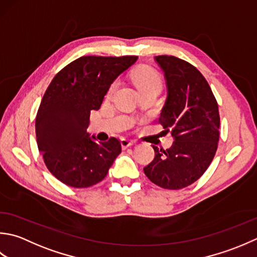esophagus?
Listing matches in <instances>:
<instances>
[{"mask_svg":"<svg viewBox=\"0 0 257 257\" xmlns=\"http://www.w3.org/2000/svg\"><path fill=\"white\" fill-rule=\"evenodd\" d=\"M135 144V141H131V140H127V139H122L121 140V145H122V149L125 150L130 148V146H132Z\"/></svg>","mask_w":257,"mask_h":257,"instance_id":"esophagus-1","label":"esophagus"}]
</instances>
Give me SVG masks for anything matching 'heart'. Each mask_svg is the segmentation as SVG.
<instances>
[{"label":"heart","instance_id":"1","mask_svg":"<svg viewBox=\"0 0 257 257\" xmlns=\"http://www.w3.org/2000/svg\"><path fill=\"white\" fill-rule=\"evenodd\" d=\"M133 80L140 92L153 86L161 87L162 85L161 78L158 75V73L150 69V67H140V69L136 70L133 73ZM116 85L117 83H114L111 87V90H114V88L116 87Z\"/></svg>","mask_w":257,"mask_h":257}]
</instances>
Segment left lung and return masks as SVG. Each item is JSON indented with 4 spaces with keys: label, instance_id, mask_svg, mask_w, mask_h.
I'll list each match as a JSON object with an SVG mask.
<instances>
[{
    "label": "left lung",
    "instance_id": "obj_1",
    "mask_svg": "<svg viewBox=\"0 0 257 257\" xmlns=\"http://www.w3.org/2000/svg\"><path fill=\"white\" fill-rule=\"evenodd\" d=\"M164 72L167 98L160 123L174 138L172 148L153 146L155 158L145 175L160 187L180 190L197 181L216 153L219 114L215 96L201 72L169 55L155 56Z\"/></svg>",
    "mask_w": 257,
    "mask_h": 257
}]
</instances>
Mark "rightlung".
<instances>
[{
  "label": "right lung",
  "instance_id": "obj_1",
  "mask_svg": "<svg viewBox=\"0 0 257 257\" xmlns=\"http://www.w3.org/2000/svg\"><path fill=\"white\" fill-rule=\"evenodd\" d=\"M138 56H82L62 69L42 98L35 119L44 163L64 184L84 188L101 182L121 153L115 138L96 143L86 128L109 86Z\"/></svg>",
  "mask_w": 257,
  "mask_h": 257
}]
</instances>
